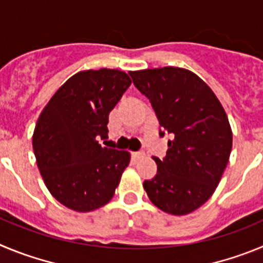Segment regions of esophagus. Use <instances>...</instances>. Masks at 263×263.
<instances>
[{"label": "esophagus", "mask_w": 263, "mask_h": 263, "mask_svg": "<svg viewBox=\"0 0 263 263\" xmlns=\"http://www.w3.org/2000/svg\"><path fill=\"white\" fill-rule=\"evenodd\" d=\"M144 156H145V153H144L143 151H140V152H136V153H135V157H136L137 160H140V158H143Z\"/></svg>", "instance_id": "1"}]
</instances>
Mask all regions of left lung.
<instances>
[{
	"label": "left lung",
	"mask_w": 263,
	"mask_h": 263,
	"mask_svg": "<svg viewBox=\"0 0 263 263\" xmlns=\"http://www.w3.org/2000/svg\"><path fill=\"white\" fill-rule=\"evenodd\" d=\"M149 99L160 126L170 135L155 178L144 182L149 199L170 215H187L216 190L232 149V129L223 106L195 73L164 67L129 73Z\"/></svg>",
	"instance_id": "1"
}]
</instances>
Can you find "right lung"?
Segmentation results:
<instances>
[{"label":"right lung","mask_w":263,"mask_h":263,"mask_svg":"<svg viewBox=\"0 0 263 263\" xmlns=\"http://www.w3.org/2000/svg\"><path fill=\"white\" fill-rule=\"evenodd\" d=\"M118 69L82 70L53 94L32 135L36 164L56 200L77 212L94 211L114 196L131 155L106 148L110 111L131 85Z\"/></svg>","instance_id":"add662e5"}]
</instances>
